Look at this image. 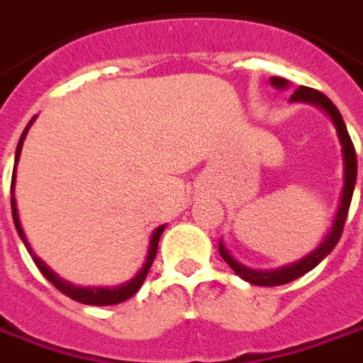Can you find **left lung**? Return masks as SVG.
<instances>
[{
    "instance_id": "left-lung-1",
    "label": "left lung",
    "mask_w": 363,
    "mask_h": 363,
    "mask_svg": "<svg viewBox=\"0 0 363 363\" xmlns=\"http://www.w3.org/2000/svg\"><path fill=\"white\" fill-rule=\"evenodd\" d=\"M271 84L277 86V88H285V86H287V80H285V78H279V76H273V78H271ZM291 100H295V102L316 104V106H320V108H324V110L328 111V116L332 118L334 125H336V131H338V138H340L342 143V153H344V190H342L340 206H338V212H336V218H334V225H332V230L328 232V235H326V240H324L311 255H306L305 259H301L298 263H293V265H287V267H281V269L277 271L247 269V267L240 265L230 253L225 252V247L222 245V242H220V247H218V250H220V255L224 257L225 263H228L240 277L245 279V281H250L252 285H261V287H279V285H285V283H291V281H295V279L303 277L305 273L314 269V267L334 250V245L340 240L344 224H346L350 202H352V194H354V186H356V177H358L356 149H354V143H352V139H350V133L348 129H346V123L342 120L340 111H338V108L332 104L330 98L324 96L323 92H318V90H314V88L298 86L295 90V94L291 96Z\"/></svg>"
}]
</instances>
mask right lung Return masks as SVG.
I'll return each mask as SVG.
<instances>
[{
  "label": "right lung",
  "instance_id": "right-lung-1",
  "mask_svg": "<svg viewBox=\"0 0 363 363\" xmlns=\"http://www.w3.org/2000/svg\"><path fill=\"white\" fill-rule=\"evenodd\" d=\"M33 120H35V118H33ZM33 120L29 121V125L33 123ZM29 125L25 128L21 139H19V143H17L15 163H17L19 155H21L23 139H25V135H27V129H29ZM13 182H15V171H13V179H11V194H13ZM11 214H13V222H15V228H17V234L21 235V240L23 243H25V247H27V252L31 253L33 261H35V265L39 267L40 273L49 279L50 283H52L60 293H65V295L70 296V298H74V301H78V303H84V305H96V306L118 305V303H123V301H128V298H131V296L138 293L139 289H141V285H143V281H145L147 273H149V269H151V265H153V261H155L159 238H161V234H163V230H164V225H159L155 232H153V235H151V243H149V253H147L145 265L139 269L138 275L131 279L129 283H123V285H120V287H113V289H102V287L84 289V287H76V285H72V283H67L65 279H60L58 275H55V273H52V271H50L49 267H47V265H45V263H43V261L33 253L31 245H29L27 238H25V234H23V228H21V222H19V214H17V206H15L13 196H11Z\"/></svg>",
  "mask_w": 363,
  "mask_h": 363
}]
</instances>
